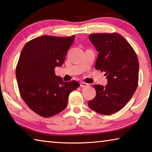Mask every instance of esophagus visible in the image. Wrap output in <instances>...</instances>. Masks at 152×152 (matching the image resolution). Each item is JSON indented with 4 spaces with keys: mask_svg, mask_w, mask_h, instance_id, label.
I'll return each instance as SVG.
<instances>
[{
    "mask_svg": "<svg viewBox=\"0 0 152 152\" xmlns=\"http://www.w3.org/2000/svg\"><path fill=\"white\" fill-rule=\"evenodd\" d=\"M88 86V84L85 83V82H81L80 83V86L82 87V88H83V87H86V86Z\"/></svg>",
    "mask_w": 152,
    "mask_h": 152,
    "instance_id": "1",
    "label": "esophagus"
}]
</instances>
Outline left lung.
Masks as SVG:
<instances>
[{
  "label": "left lung",
  "instance_id": "obj_1",
  "mask_svg": "<svg viewBox=\"0 0 152 152\" xmlns=\"http://www.w3.org/2000/svg\"><path fill=\"white\" fill-rule=\"evenodd\" d=\"M88 39L99 52L95 68L104 72L108 82L105 86L94 85L96 96L88 104L100 114L110 115L124 107L137 89V56L119 33H93Z\"/></svg>",
  "mask_w": 152,
  "mask_h": 152
}]
</instances>
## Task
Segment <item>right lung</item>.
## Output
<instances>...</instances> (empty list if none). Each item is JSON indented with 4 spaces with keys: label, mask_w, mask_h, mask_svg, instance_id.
Masks as SVG:
<instances>
[{
    "label": "right lung",
    "mask_w": 152,
    "mask_h": 152,
    "mask_svg": "<svg viewBox=\"0 0 152 152\" xmlns=\"http://www.w3.org/2000/svg\"><path fill=\"white\" fill-rule=\"evenodd\" d=\"M75 35L59 37L43 35L27 42L16 68L20 94L33 111L43 117L53 116L68 104L69 94L79 87L78 82H64L55 74Z\"/></svg>",
    "instance_id": "1"
}]
</instances>
